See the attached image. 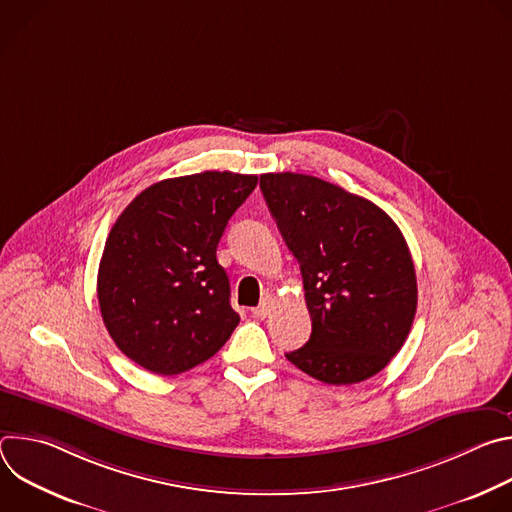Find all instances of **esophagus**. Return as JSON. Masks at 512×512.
Wrapping results in <instances>:
<instances>
[{
    "label": "esophagus",
    "mask_w": 512,
    "mask_h": 512,
    "mask_svg": "<svg viewBox=\"0 0 512 512\" xmlns=\"http://www.w3.org/2000/svg\"><path fill=\"white\" fill-rule=\"evenodd\" d=\"M273 306H275V298L267 296V298H265L257 308H253V316H255V318H259V320H265V318L271 314Z\"/></svg>",
    "instance_id": "esophagus-1"
}]
</instances>
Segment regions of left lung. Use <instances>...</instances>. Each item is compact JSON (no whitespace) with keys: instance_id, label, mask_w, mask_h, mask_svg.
Here are the masks:
<instances>
[{"instance_id":"1","label":"left lung","mask_w":512,"mask_h":512,"mask_svg":"<svg viewBox=\"0 0 512 512\" xmlns=\"http://www.w3.org/2000/svg\"><path fill=\"white\" fill-rule=\"evenodd\" d=\"M261 192L300 263L310 340L287 360L326 385L381 373L405 344L417 279L403 233L371 200L326 180L263 174Z\"/></svg>"}]
</instances>
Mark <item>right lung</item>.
<instances>
[{
	"mask_svg": "<svg viewBox=\"0 0 512 512\" xmlns=\"http://www.w3.org/2000/svg\"><path fill=\"white\" fill-rule=\"evenodd\" d=\"M257 176L202 172L152 184L115 221L97 296L117 348L156 375H180L231 338L227 271L216 247Z\"/></svg>",
	"mask_w": 512,
	"mask_h": 512,
	"instance_id": "add662e5",
	"label": "right lung"
}]
</instances>
